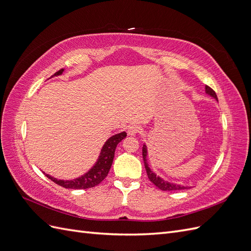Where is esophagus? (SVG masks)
I'll return each mask as SVG.
<instances>
[{
  "mask_svg": "<svg viewBox=\"0 0 251 251\" xmlns=\"http://www.w3.org/2000/svg\"><path fill=\"white\" fill-rule=\"evenodd\" d=\"M140 130H141L140 126H137V125H135V124H132L130 126H127V133H128V135H130V136L137 135L140 132Z\"/></svg>",
  "mask_w": 251,
  "mask_h": 251,
  "instance_id": "1",
  "label": "esophagus"
}]
</instances>
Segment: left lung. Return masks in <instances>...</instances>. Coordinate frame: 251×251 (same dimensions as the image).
Here are the masks:
<instances>
[{
    "label": "left lung",
    "instance_id": "obj_1",
    "mask_svg": "<svg viewBox=\"0 0 251 251\" xmlns=\"http://www.w3.org/2000/svg\"><path fill=\"white\" fill-rule=\"evenodd\" d=\"M205 93H206L208 96L215 98L216 100H218V97L215 93V91L210 89L208 86H205ZM142 157H143L144 166H146L149 180L151 182V183H154L159 189H161V191H182V189H187L191 187V186H184L182 184L173 183V182H170L168 180L161 178L160 176H158V175L153 170H151L150 166L149 151H148V147L146 143H143V147H142Z\"/></svg>",
    "mask_w": 251,
    "mask_h": 251
}]
</instances>
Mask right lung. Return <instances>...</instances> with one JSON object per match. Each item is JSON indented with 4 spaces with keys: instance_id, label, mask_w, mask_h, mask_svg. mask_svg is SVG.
<instances>
[{
    "instance_id": "right-lung-1",
    "label": "right lung",
    "mask_w": 251,
    "mask_h": 251,
    "mask_svg": "<svg viewBox=\"0 0 251 251\" xmlns=\"http://www.w3.org/2000/svg\"><path fill=\"white\" fill-rule=\"evenodd\" d=\"M65 69L59 70L56 72L54 75H52L53 77L58 76V75H62L64 73ZM51 76V77H52ZM50 77V78H51ZM126 137V132H120L118 134H115L111 136V137L104 142L102 146L100 155H98V158L96 162L92 165V168L88 170L81 176L71 179V180H64V179H56L54 177L50 176V175L46 174L44 172V174L46 175V177L52 180L54 183L63 186L65 188H72V189H86V188H91L98 185L100 182L108 176L109 171L112 166L113 163V159H114V154H115V150L117 144L124 140Z\"/></svg>"
}]
</instances>
